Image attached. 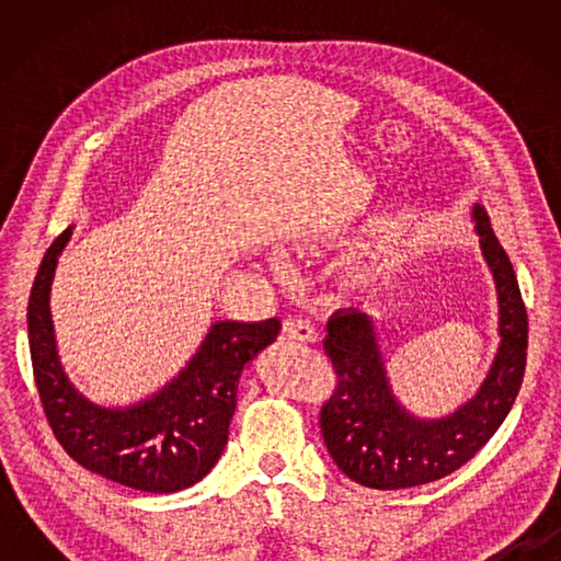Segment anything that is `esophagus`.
I'll return each mask as SVG.
<instances>
[{
  "label": "esophagus",
  "mask_w": 561,
  "mask_h": 561,
  "mask_svg": "<svg viewBox=\"0 0 561 561\" xmlns=\"http://www.w3.org/2000/svg\"><path fill=\"white\" fill-rule=\"evenodd\" d=\"M284 335H287L289 340H296V342H316L318 340V330L313 328L311 320H304V318H287L284 320Z\"/></svg>",
  "instance_id": "34e87169"
}]
</instances>
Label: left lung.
Segmentation results:
<instances>
[{"label":"left lung","mask_w":561,"mask_h":561,"mask_svg":"<svg viewBox=\"0 0 561 561\" xmlns=\"http://www.w3.org/2000/svg\"><path fill=\"white\" fill-rule=\"evenodd\" d=\"M472 219L496 282L502 344L478 396L458 412L416 420L402 410L388 386L371 318L352 308L328 320L323 347L337 380L320 408V432L337 468L371 490H404L456 472L494 436L516 402L526 374V304L482 205H474Z\"/></svg>","instance_id":"1"}]
</instances>
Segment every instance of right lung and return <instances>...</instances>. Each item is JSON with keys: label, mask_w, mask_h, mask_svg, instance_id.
Listing matches in <instances>:
<instances>
[{"label": "right lung", "mask_w": 561, "mask_h": 561, "mask_svg": "<svg viewBox=\"0 0 561 561\" xmlns=\"http://www.w3.org/2000/svg\"><path fill=\"white\" fill-rule=\"evenodd\" d=\"M71 236L59 233L41 262L28 299V344L35 388L55 438L83 468L139 492L171 494L214 468L229 440L243 366L274 342L282 323L219 320L171 383L133 404L91 402L59 364L50 318V284Z\"/></svg>", "instance_id": "1"}]
</instances>
